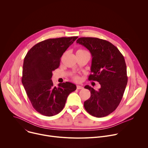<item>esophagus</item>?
<instances>
[{"label": "esophagus", "instance_id": "obj_1", "mask_svg": "<svg viewBox=\"0 0 148 148\" xmlns=\"http://www.w3.org/2000/svg\"><path fill=\"white\" fill-rule=\"evenodd\" d=\"M84 88L83 87L81 86H77V90H82Z\"/></svg>", "mask_w": 148, "mask_h": 148}]
</instances>
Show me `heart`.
I'll return each instance as SVG.
<instances>
[{"instance_id": "heart-1", "label": "heart", "mask_w": 148, "mask_h": 148, "mask_svg": "<svg viewBox=\"0 0 148 148\" xmlns=\"http://www.w3.org/2000/svg\"><path fill=\"white\" fill-rule=\"evenodd\" d=\"M87 53V51L85 50H83V49H79L77 51L76 54H79V53ZM73 79L74 81H78L79 80V77L78 75H75L73 77Z\"/></svg>"}]
</instances>
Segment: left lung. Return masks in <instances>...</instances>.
<instances>
[{"mask_svg": "<svg viewBox=\"0 0 148 148\" xmlns=\"http://www.w3.org/2000/svg\"><path fill=\"white\" fill-rule=\"evenodd\" d=\"M77 43L86 47L92 57L88 80L98 81V90L85 86L91 92L84 106L90 115L101 118L114 112L121 101L128 82L123 55L110 42L95 37H80Z\"/></svg>", "mask_w": 148, "mask_h": 148, "instance_id": "obj_1", "label": "left lung"}]
</instances>
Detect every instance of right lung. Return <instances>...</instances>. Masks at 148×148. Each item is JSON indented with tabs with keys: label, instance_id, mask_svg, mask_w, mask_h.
Wrapping results in <instances>:
<instances>
[{
	"label": "right lung",
	"instance_id": "right-lung-1",
	"mask_svg": "<svg viewBox=\"0 0 148 148\" xmlns=\"http://www.w3.org/2000/svg\"><path fill=\"white\" fill-rule=\"evenodd\" d=\"M77 36L49 38L35 45L26 55L22 82L34 110L51 116L64 108L69 95L76 90L74 84L66 82L54 86L53 71L58 68L60 58Z\"/></svg>",
	"mask_w": 148,
	"mask_h": 148
}]
</instances>
